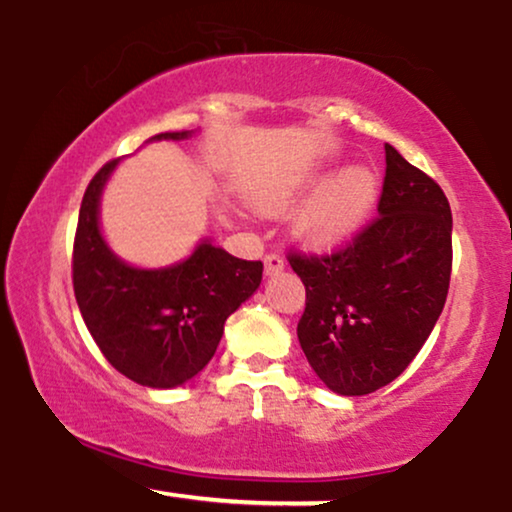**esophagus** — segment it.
<instances>
[{
    "label": "esophagus",
    "instance_id": "obj_1",
    "mask_svg": "<svg viewBox=\"0 0 512 512\" xmlns=\"http://www.w3.org/2000/svg\"><path fill=\"white\" fill-rule=\"evenodd\" d=\"M265 263V275H272V272L284 270V258L280 254H268L263 258Z\"/></svg>",
    "mask_w": 512,
    "mask_h": 512
}]
</instances>
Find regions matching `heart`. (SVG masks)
I'll return each mask as SVG.
<instances>
[{
  "mask_svg": "<svg viewBox=\"0 0 512 512\" xmlns=\"http://www.w3.org/2000/svg\"><path fill=\"white\" fill-rule=\"evenodd\" d=\"M376 192L378 181L374 171L367 167L345 169L315 192L303 209L298 228L305 240L317 247L338 244L360 228L374 207Z\"/></svg>",
  "mask_w": 512,
  "mask_h": 512,
  "instance_id": "obj_1",
  "label": "heart"
}]
</instances>
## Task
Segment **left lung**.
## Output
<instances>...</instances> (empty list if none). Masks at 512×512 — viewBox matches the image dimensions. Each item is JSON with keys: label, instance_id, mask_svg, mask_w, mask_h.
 <instances>
[{"label": "left lung", "instance_id": "left-lung-1", "mask_svg": "<svg viewBox=\"0 0 512 512\" xmlns=\"http://www.w3.org/2000/svg\"><path fill=\"white\" fill-rule=\"evenodd\" d=\"M287 258L305 284L296 331L310 367L338 395L374 393L409 367L447 301V195L386 143L374 221L327 254Z\"/></svg>", "mask_w": 512, "mask_h": 512}]
</instances>
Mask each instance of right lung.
Instances as JSON below:
<instances>
[{"mask_svg":"<svg viewBox=\"0 0 512 512\" xmlns=\"http://www.w3.org/2000/svg\"><path fill=\"white\" fill-rule=\"evenodd\" d=\"M167 131L152 138H188ZM117 159L91 178L72 247L79 313L119 374L148 388H176L207 367L223 324L261 284L263 263L204 242L188 261L138 270L119 261L98 230V199Z\"/></svg>","mask_w":512,"mask_h":512,"instance_id":"right-lung-1","label":"right lung"}]
</instances>
